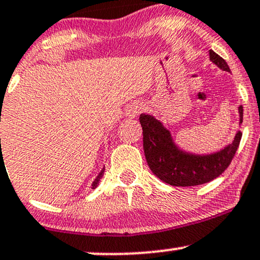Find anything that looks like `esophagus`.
<instances>
[{
  "instance_id": "34e87169",
  "label": "esophagus",
  "mask_w": 260,
  "mask_h": 260,
  "mask_svg": "<svg viewBox=\"0 0 260 260\" xmlns=\"http://www.w3.org/2000/svg\"><path fill=\"white\" fill-rule=\"evenodd\" d=\"M143 110H144L143 105H142V104H137V102H135V104L129 105V106L127 107L125 112H127V116L128 117H136V116H138L139 113H141Z\"/></svg>"
}]
</instances>
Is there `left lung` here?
<instances>
[{
	"label": "left lung",
	"instance_id": "left-lung-1",
	"mask_svg": "<svg viewBox=\"0 0 260 260\" xmlns=\"http://www.w3.org/2000/svg\"><path fill=\"white\" fill-rule=\"evenodd\" d=\"M210 59L224 71H231L223 58L210 50ZM241 123L243 121V107L239 106ZM143 128V148L148 165L153 174L161 181L173 186H195L206 184L221 175L231 164L241 142L238 132L232 144L221 152L211 155H192L176 148L169 131L150 115L139 116Z\"/></svg>",
	"mask_w": 260,
	"mask_h": 260
}]
</instances>
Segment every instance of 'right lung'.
Instances as JSON below:
<instances>
[{"mask_svg":"<svg viewBox=\"0 0 260 260\" xmlns=\"http://www.w3.org/2000/svg\"><path fill=\"white\" fill-rule=\"evenodd\" d=\"M104 172H105V169H102V170H101V173L99 174V176H98V178L95 179V181H93V184H92V189H95V187L98 186V185H99V182H100V180H101L102 175H104Z\"/></svg>","mask_w":260,"mask_h":260,"instance_id":"1","label":"right lung"}]
</instances>
